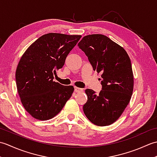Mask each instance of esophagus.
<instances>
[{"label": "esophagus", "instance_id": "esophagus-1", "mask_svg": "<svg viewBox=\"0 0 157 157\" xmlns=\"http://www.w3.org/2000/svg\"><path fill=\"white\" fill-rule=\"evenodd\" d=\"M74 91L75 92H81L83 91V89L80 88H78V87H75L74 88Z\"/></svg>", "mask_w": 157, "mask_h": 157}]
</instances>
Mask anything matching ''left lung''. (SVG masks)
<instances>
[{
	"label": "left lung",
	"mask_w": 157,
	"mask_h": 157,
	"mask_svg": "<svg viewBox=\"0 0 157 157\" xmlns=\"http://www.w3.org/2000/svg\"><path fill=\"white\" fill-rule=\"evenodd\" d=\"M94 71L101 73L99 94L86 89L88 101L83 106L85 115L98 126L117 120L129 104L134 90L132 63L125 50L102 34L84 36L78 43Z\"/></svg>",
	"instance_id": "1"
}]
</instances>
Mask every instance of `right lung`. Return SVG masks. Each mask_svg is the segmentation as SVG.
Here are the masks:
<instances>
[{
    "mask_svg": "<svg viewBox=\"0 0 157 157\" xmlns=\"http://www.w3.org/2000/svg\"><path fill=\"white\" fill-rule=\"evenodd\" d=\"M80 35L49 33L29 46L18 63L16 85L23 107L33 117L46 121L61 111L74 88L53 81Z\"/></svg>",
    "mask_w": 157,
    "mask_h": 157,
    "instance_id": "right-lung-1",
    "label": "right lung"
}]
</instances>
